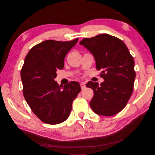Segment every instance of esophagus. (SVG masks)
I'll return each mask as SVG.
<instances>
[{
	"mask_svg": "<svg viewBox=\"0 0 155 155\" xmlns=\"http://www.w3.org/2000/svg\"><path fill=\"white\" fill-rule=\"evenodd\" d=\"M80 86H81V88H82V90H84L86 88V86L84 83H81L80 84Z\"/></svg>",
	"mask_w": 155,
	"mask_h": 155,
	"instance_id": "34e87169",
	"label": "esophagus"
}]
</instances>
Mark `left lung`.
<instances>
[{"instance_id":"8db88e82","label":"left lung","mask_w":155,"mask_h":155,"mask_svg":"<svg viewBox=\"0 0 155 155\" xmlns=\"http://www.w3.org/2000/svg\"><path fill=\"white\" fill-rule=\"evenodd\" d=\"M80 44L93 54L97 69L101 70L100 76L104 79L100 86L91 81L86 84L94 92L91 107L99 115L116 114L126 106L134 91V58L123 41L108 34L85 38Z\"/></svg>"}]
</instances>
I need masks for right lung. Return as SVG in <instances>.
Wrapping results in <instances>:
<instances>
[{"label":"right lung","instance_id":"obj_1","mask_svg":"<svg viewBox=\"0 0 155 155\" xmlns=\"http://www.w3.org/2000/svg\"><path fill=\"white\" fill-rule=\"evenodd\" d=\"M78 41H44L32 47L24 60L20 73L24 97L43 123L56 124L66 120L81 91L77 82L62 86L54 81L57 69H63L65 56Z\"/></svg>","mask_w":155,"mask_h":155}]
</instances>
